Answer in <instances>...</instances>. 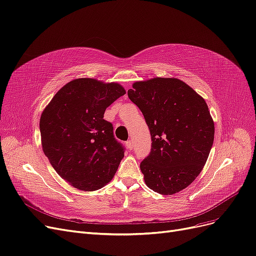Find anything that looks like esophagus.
<instances>
[{
    "mask_svg": "<svg viewBox=\"0 0 256 256\" xmlns=\"http://www.w3.org/2000/svg\"><path fill=\"white\" fill-rule=\"evenodd\" d=\"M126 146L130 150H132L134 148V144H133V140H128V142H126Z\"/></svg>",
    "mask_w": 256,
    "mask_h": 256,
    "instance_id": "34e87169",
    "label": "esophagus"
}]
</instances>
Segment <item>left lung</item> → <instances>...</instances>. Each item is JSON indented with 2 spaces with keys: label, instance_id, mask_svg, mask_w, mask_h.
<instances>
[{
  "label": "left lung",
  "instance_id": "obj_1",
  "mask_svg": "<svg viewBox=\"0 0 256 256\" xmlns=\"http://www.w3.org/2000/svg\"><path fill=\"white\" fill-rule=\"evenodd\" d=\"M128 96L151 133V152L140 164L146 185L167 196L183 190L200 174L214 142L208 104L176 78L135 82Z\"/></svg>",
  "mask_w": 256,
  "mask_h": 256
}]
</instances>
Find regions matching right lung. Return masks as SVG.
<instances>
[{
  "label": "right lung",
  "mask_w": 256,
  "mask_h": 256,
  "mask_svg": "<svg viewBox=\"0 0 256 256\" xmlns=\"http://www.w3.org/2000/svg\"><path fill=\"white\" fill-rule=\"evenodd\" d=\"M126 92L118 83L76 78L62 87L41 114L44 153L74 188L94 192L112 180L124 149L103 117L107 107Z\"/></svg>",
  "instance_id": "1"
}]
</instances>
